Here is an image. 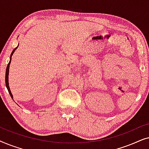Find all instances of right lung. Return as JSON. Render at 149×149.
Returning <instances> with one entry per match:
<instances>
[{"instance_id": "right-lung-1", "label": "right lung", "mask_w": 149, "mask_h": 149, "mask_svg": "<svg viewBox=\"0 0 149 149\" xmlns=\"http://www.w3.org/2000/svg\"><path fill=\"white\" fill-rule=\"evenodd\" d=\"M18 46H19V45H17V47H15V49H14L13 50V52H11V56H10V60H9V64H8L7 66V69H6V73H5V84H6V87H7V89H8V91H9V93L10 95H11V98H12V99H13V94H12V93H11V90H10V87H9V65H10V64H11V57H12V56H13V53L15 52V51L16 49H17V48L18 47Z\"/></svg>"}]
</instances>
